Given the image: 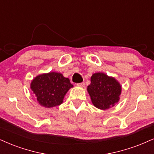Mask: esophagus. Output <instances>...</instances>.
Returning <instances> with one entry per match:
<instances>
[{
  "mask_svg": "<svg viewBox=\"0 0 154 154\" xmlns=\"http://www.w3.org/2000/svg\"><path fill=\"white\" fill-rule=\"evenodd\" d=\"M84 86H85V83L84 82H82V83H77V86L83 87Z\"/></svg>",
  "mask_w": 154,
  "mask_h": 154,
  "instance_id": "esophagus-1",
  "label": "esophagus"
}]
</instances>
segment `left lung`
<instances>
[{
    "mask_svg": "<svg viewBox=\"0 0 154 154\" xmlns=\"http://www.w3.org/2000/svg\"><path fill=\"white\" fill-rule=\"evenodd\" d=\"M87 91L94 106L106 110L119 102L121 86L113 77L108 76L103 73H96L91 78V84Z\"/></svg>",
    "mask_w": 154,
    "mask_h": 154,
    "instance_id": "obj_1",
    "label": "left lung"
}]
</instances>
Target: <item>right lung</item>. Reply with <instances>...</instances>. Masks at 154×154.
Masks as SVG:
<instances>
[{"label": "right lung", "instance_id": "right-lung-1", "mask_svg": "<svg viewBox=\"0 0 154 154\" xmlns=\"http://www.w3.org/2000/svg\"><path fill=\"white\" fill-rule=\"evenodd\" d=\"M73 86L68 78L56 72L37 75L31 83V88L38 103L45 108L60 105L66 93Z\"/></svg>", "mask_w": 154, "mask_h": 154}]
</instances>
